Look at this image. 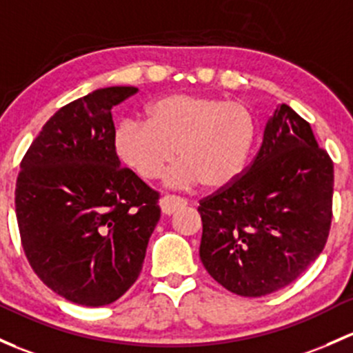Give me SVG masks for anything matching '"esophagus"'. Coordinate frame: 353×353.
<instances>
[{
	"label": "esophagus",
	"mask_w": 353,
	"mask_h": 353,
	"mask_svg": "<svg viewBox=\"0 0 353 353\" xmlns=\"http://www.w3.org/2000/svg\"><path fill=\"white\" fill-rule=\"evenodd\" d=\"M159 205H161L162 213L167 214V216H170V214L176 213L177 210H183V208L188 205V201L183 198H176V196H164Z\"/></svg>",
	"instance_id": "obj_1"
}]
</instances>
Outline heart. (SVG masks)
I'll return each instance as SVG.
<instances>
[{
    "mask_svg": "<svg viewBox=\"0 0 353 353\" xmlns=\"http://www.w3.org/2000/svg\"><path fill=\"white\" fill-rule=\"evenodd\" d=\"M257 125L242 103L199 94H170L148 110V121L123 120L114 133L121 161L142 179L161 177L181 161L167 184L188 188L201 183L223 189L242 174L254 147Z\"/></svg>",
    "mask_w": 353,
    "mask_h": 353,
    "instance_id": "1",
    "label": "heart"
}]
</instances>
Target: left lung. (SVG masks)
Instances as JSON below:
<instances>
[{"label":"left lung","mask_w":353,"mask_h":353,"mask_svg":"<svg viewBox=\"0 0 353 353\" xmlns=\"http://www.w3.org/2000/svg\"><path fill=\"white\" fill-rule=\"evenodd\" d=\"M332 199V159L310 123L279 105L245 174L199 201L203 265L245 298L291 284L325 248Z\"/></svg>","instance_id":"8db88e82"}]
</instances>
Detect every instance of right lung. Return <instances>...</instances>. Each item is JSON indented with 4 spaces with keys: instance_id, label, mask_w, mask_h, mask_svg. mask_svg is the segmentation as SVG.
I'll list each match as a JSON object with an SVG mask.
<instances>
[{
    "instance_id": "obj_1",
    "label": "right lung",
    "mask_w": 353,
    "mask_h": 353,
    "mask_svg": "<svg viewBox=\"0 0 353 353\" xmlns=\"http://www.w3.org/2000/svg\"><path fill=\"white\" fill-rule=\"evenodd\" d=\"M139 91L96 89L62 106L25 154L14 189L21 245L43 284L105 306L139 279L159 192L120 165L111 108Z\"/></svg>"
}]
</instances>
